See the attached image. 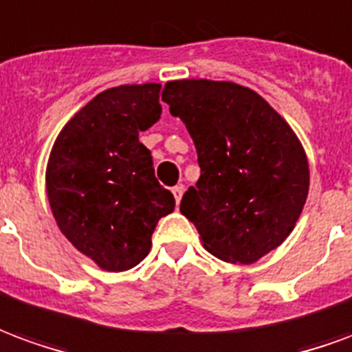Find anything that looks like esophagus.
Here are the masks:
<instances>
[{
    "label": "esophagus",
    "instance_id": "obj_1",
    "mask_svg": "<svg viewBox=\"0 0 352 352\" xmlns=\"http://www.w3.org/2000/svg\"><path fill=\"white\" fill-rule=\"evenodd\" d=\"M173 196H175V201L177 204H181V198H183V192H184V186L183 184H177V186H173Z\"/></svg>",
    "mask_w": 352,
    "mask_h": 352
}]
</instances>
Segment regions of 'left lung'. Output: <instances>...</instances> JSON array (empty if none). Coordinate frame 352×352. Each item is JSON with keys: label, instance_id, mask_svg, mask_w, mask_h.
Segmentation results:
<instances>
[{"label": "left lung", "instance_id": "8db88e82", "mask_svg": "<svg viewBox=\"0 0 352 352\" xmlns=\"http://www.w3.org/2000/svg\"><path fill=\"white\" fill-rule=\"evenodd\" d=\"M162 100L196 145L201 175L181 213L204 247L232 264L277 249L309 192V164L292 128L262 96L228 80H171Z\"/></svg>", "mask_w": 352, "mask_h": 352}]
</instances>
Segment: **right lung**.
Listing matches in <instances>:
<instances>
[{
    "label": "right lung",
    "mask_w": 352,
    "mask_h": 352,
    "mask_svg": "<svg viewBox=\"0 0 352 352\" xmlns=\"http://www.w3.org/2000/svg\"><path fill=\"white\" fill-rule=\"evenodd\" d=\"M160 85H124L90 100L65 124L47 166L50 209L75 249L101 270L126 272L151 251L175 198L154 177L139 131L162 115Z\"/></svg>",
    "instance_id": "add662e5"
}]
</instances>
